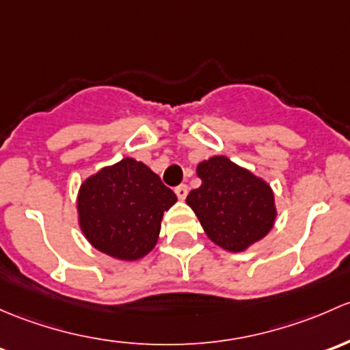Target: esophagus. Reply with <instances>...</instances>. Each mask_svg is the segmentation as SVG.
Returning a JSON list of instances; mask_svg holds the SVG:
<instances>
[{"label": "esophagus", "instance_id": "esophagus-1", "mask_svg": "<svg viewBox=\"0 0 350 350\" xmlns=\"http://www.w3.org/2000/svg\"><path fill=\"white\" fill-rule=\"evenodd\" d=\"M175 193L180 200H183L187 197V193H189V187H187L185 183H182V185L175 187Z\"/></svg>", "mask_w": 350, "mask_h": 350}]
</instances>
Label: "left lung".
Wrapping results in <instances>:
<instances>
[{
	"label": "left lung",
	"mask_w": 350,
	"mask_h": 350,
	"mask_svg": "<svg viewBox=\"0 0 350 350\" xmlns=\"http://www.w3.org/2000/svg\"><path fill=\"white\" fill-rule=\"evenodd\" d=\"M197 175L202 185L187 196V204L211 241L239 253L271 230L276 217L275 197L265 180L226 157L202 161Z\"/></svg>",
	"instance_id": "8db88e82"
}]
</instances>
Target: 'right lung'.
<instances>
[{
    "instance_id": "right-lung-1",
    "label": "right lung",
    "mask_w": 350,
    "mask_h": 350,
    "mask_svg": "<svg viewBox=\"0 0 350 350\" xmlns=\"http://www.w3.org/2000/svg\"><path fill=\"white\" fill-rule=\"evenodd\" d=\"M175 202L160 176L142 161L124 158L82 183L79 222L96 250L133 261L153 250L163 212Z\"/></svg>"
}]
</instances>
